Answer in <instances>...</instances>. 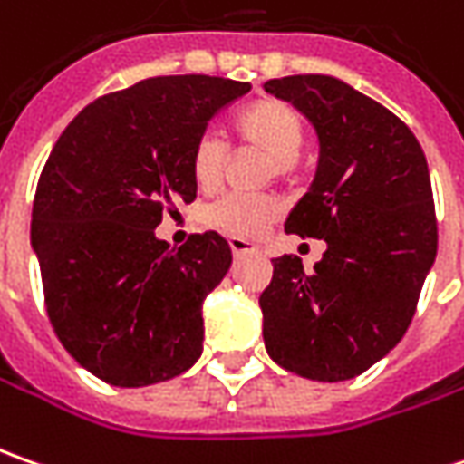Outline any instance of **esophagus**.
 <instances>
[{
	"label": "esophagus",
	"mask_w": 464,
	"mask_h": 464,
	"mask_svg": "<svg viewBox=\"0 0 464 464\" xmlns=\"http://www.w3.org/2000/svg\"><path fill=\"white\" fill-rule=\"evenodd\" d=\"M228 244H231L233 256H244V254H251V251H256V246H254L251 241H246V238H238V236L228 238Z\"/></svg>",
	"instance_id": "esophagus-1"
}]
</instances>
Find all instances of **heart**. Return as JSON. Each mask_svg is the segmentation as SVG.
Masks as SVG:
<instances>
[{"label": "heart", "mask_w": 464, "mask_h": 464, "mask_svg": "<svg viewBox=\"0 0 464 464\" xmlns=\"http://www.w3.org/2000/svg\"><path fill=\"white\" fill-rule=\"evenodd\" d=\"M231 130L236 140L246 149L272 159L277 177H290L295 169V156L305 140V122L293 104L275 97H262L236 110L231 118ZM228 149L223 140L205 133L195 140L189 153V174L202 192H213L226 171ZM280 216V202L266 195L246 198L228 195L213 202L205 213L208 226L231 236H256L275 218Z\"/></svg>", "instance_id": "1"}]
</instances>
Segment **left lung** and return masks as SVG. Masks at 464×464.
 <instances>
[{"mask_svg": "<svg viewBox=\"0 0 464 464\" xmlns=\"http://www.w3.org/2000/svg\"><path fill=\"white\" fill-rule=\"evenodd\" d=\"M264 89L295 104L321 143L285 231L328 246L313 272L295 254L272 259L264 346L287 372L352 380L403 339L437 256L426 156L406 122L342 79L297 73Z\"/></svg>", "mask_w": 464, "mask_h": 464, "instance_id": "8db88e82", "label": "left lung"}]
</instances>
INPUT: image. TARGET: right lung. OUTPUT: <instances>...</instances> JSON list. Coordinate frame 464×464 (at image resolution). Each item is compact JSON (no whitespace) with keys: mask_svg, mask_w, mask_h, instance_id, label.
<instances>
[{"mask_svg":"<svg viewBox=\"0 0 464 464\" xmlns=\"http://www.w3.org/2000/svg\"><path fill=\"white\" fill-rule=\"evenodd\" d=\"M251 84L205 73L153 76L87 104L38 179L30 241L58 342L118 388L182 375L202 354V300L231 266L216 231L179 248L153 228L192 202L189 153Z\"/></svg>","mask_w":464,"mask_h":464,"instance_id":"add662e5","label":"right lung"}]
</instances>
